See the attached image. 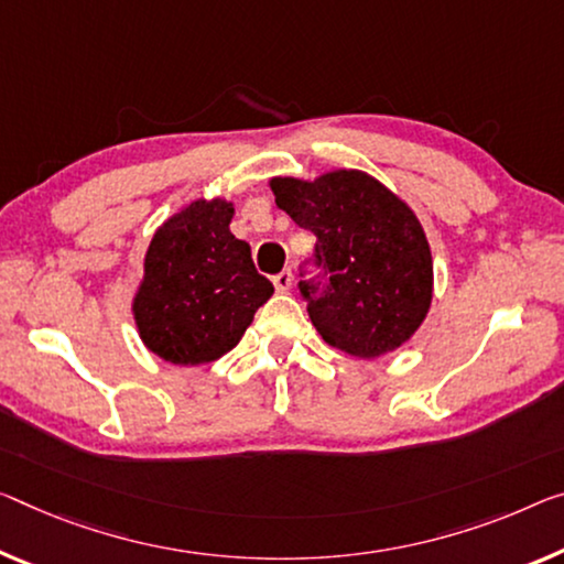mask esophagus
Returning <instances> with one entry per match:
<instances>
[{"label": "esophagus", "instance_id": "esophagus-1", "mask_svg": "<svg viewBox=\"0 0 564 564\" xmlns=\"http://www.w3.org/2000/svg\"><path fill=\"white\" fill-rule=\"evenodd\" d=\"M272 282H274V288L280 290V292H288L292 288V272L290 270H282L280 274L272 276Z\"/></svg>", "mask_w": 564, "mask_h": 564}]
</instances>
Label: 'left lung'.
<instances>
[{
    "label": "left lung",
    "instance_id": "obj_1",
    "mask_svg": "<svg viewBox=\"0 0 564 564\" xmlns=\"http://www.w3.org/2000/svg\"><path fill=\"white\" fill-rule=\"evenodd\" d=\"M272 192L317 239L297 288L323 340L355 358H378L409 340L433 290L426 234L409 206L360 171H333L312 184L272 178ZM310 265L317 278L306 276Z\"/></svg>",
    "mask_w": 564,
    "mask_h": 564
}]
</instances>
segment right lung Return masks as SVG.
<instances>
[{"label": "right lung", "mask_w": 564, "mask_h": 564, "mask_svg": "<svg viewBox=\"0 0 564 564\" xmlns=\"http://www.w3.org/2000/svg\"><path fill=\"white\" fill-rule=\"evenodd\" d=\"M234 206L194 202L153 234L133 312L145 348L173 366L221 358L272 297L252 249L229 231Z\"/></svg>", "instance_id": "1"}]
</instances>
